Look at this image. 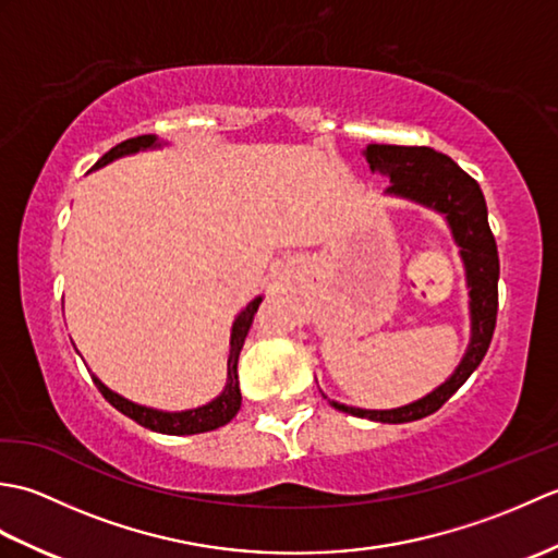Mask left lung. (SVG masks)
Segmentation results:
<instances>
[{"instance_id":"obj_1","label":"left lung","mask_w":558,"mask_h":558,"mask_svg":"<svg viewBox=\"0 0 558 558\" xmlns=\"http://www.w3.org/2000/svg\"><path fill=\"white\" fill-rule=\"evenodd\" d=\"M366 160L372 170L390 177L386 194L412 198L444 213L460 246V256L465 260L470 286L472 340L456 374L444 386L398 410H362L330 400L336 410L350 412L354 417L402 424L434 414L468 381L487 354L496 328V312H499V252H496V240L487 220V201L480 184L444 153L429 146L372 144L366 148Z\"/></svg>"}]
</instances>
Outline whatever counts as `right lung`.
Masks as SVG:
<instances>
[{"instance_id":"right-lung-1","label":"right lung","mask_w":558,"mask_h":558,"mask_svg":"<svg viewBox=\"0 0 558 558\" xmlns=\"http://www.w3.org/2000/svg\"><path fill=\"white\" fill-rule=\"evenodd\" d=\"M156 144V136H136V138H126L122 144H117L110 148L105 156L96 162V168H102L110 160L126 156V153H136L141 148H150ZM260 298H256L252 304H246V310L236 316V322L232 326V340H230V360H228V386H225L222 393L208 402L204 408L196 410H184V412H162V410H153L146 405H136V402L122 398L120 393H114L108 386H105L98 376H93V384L98 386L105 400L110 402L112 408L120 410L126 417H132L141 426H146L150 432H160V434H172V436H182V434H204L210 429H218V426L228 424L236 410L242 405V393H240V378H236V360H240V350L244 345V338L248 333V326L254 322V314L258 310Z\"/></svg>"}]
</instances>
